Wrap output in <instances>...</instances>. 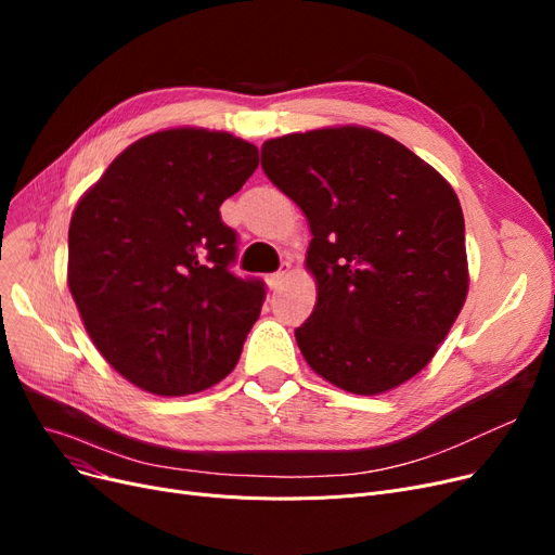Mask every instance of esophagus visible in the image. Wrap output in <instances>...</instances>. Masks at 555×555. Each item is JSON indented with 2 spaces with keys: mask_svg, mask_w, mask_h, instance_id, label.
Segmentation results:
<instances>
[{
  "mask_svg": "<svg viewBox=\"0 0 555 555\" xmlns=\"http://www.w3.org/2000/svg\"><path fill=\"white\" fill-rule=\"evenodd\" d=\"M287 276H289V262H281V270L268 276V285H270V289H276V287L287 279Z\"/></svg>",
  "mask_w": 555,
  "mask_h": 555,
  "instance_id": "esophagus-1",
  "label": "esophagus"
}]
</instances>
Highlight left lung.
I'll return each mask as SVG.
<instances>
[{
    "mask_svg": "<svg viewBox=\"0 0 555 555\" xmlns=\"http://www.w3.org/2000/svg\"><path fill=\"white\" fill-rule=\"evenodd\" d=\"M260 166L312 231L317 304L295 331L310 369L358 396L410 380L468 297L452 186L396 139L360 126L270 139Z\"/></svg>",
    "mask_w": 555,
    "mask_h": 555,
    "instance_id": "8db88e82",
    "label": "left lung"
}]
</instances>
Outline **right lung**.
I'll list each match as a JSON object with an SVG mask.
<instances>
[{
  "label": "right lung",
  "instance_id": "right-lung-1",
  "mask_svg": "<svg viewBox=\"0 0 555 555\" xmlns=\"http://www.w3.org/2000/svg\"><path fill=\"white\" fill-rule=\"evenodd\" d=\"M258 166L229 132L172 128L116 157L76 204L67 283L101 356L134 387L189 396L236 366L266 283L231 274L220 204Z\"/></svg>",
  "mask_w": 555,
  "mask_h": 555
}]
</instances>
